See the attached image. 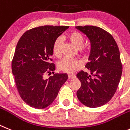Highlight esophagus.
I'll list each match as a JSON object with an SVG mask.
<instances>
[{
	"instance_id": "34e87169",
	"label": "esophagus",
	"mask_w": 130,
	"mask_h": 130,
	"mask_svg": "<svg viewBox=\"0 0 130 130\" xmlns=\"http://www.w3.org/2000/svg\"><path fill=\"white\" fill-rule=\"evenodd\" d=\"M76 78V76L73 74H69V79H74Z\"/></svg>"
}]
</instances>
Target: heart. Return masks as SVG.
Here are the masks:
<instances>
[{
	"instance_id": "obj_1",
	"label": "heart",
	"mask_w": 130,
	"mask_h": 130,
	"mask_svg": "<svg viewBox=\"0 0 130 130\" xmlns=\"http://www.w3.org/2000/svg\"><path fill=\"white\" fill-rule=\"evenodd\" d=\"M67 38L70 42L77 49L83 50L82 46L84 43V38L82 34L78 32H73L69 34ZM62 40L60 37L56 38L54 42L52 47L53 54L57 57H60L61 56ZM82 65V62L78 59L71 58H64L58 63V68L65 73H74L80 68Z\"/></svg>"
}]
</instances>
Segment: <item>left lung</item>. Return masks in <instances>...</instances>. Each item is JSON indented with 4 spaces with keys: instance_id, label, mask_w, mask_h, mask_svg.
Masks as SVG:
<instances>
[{
    "instance_id": "1",
    "label": "left lung",
    "mask_w": 130,
    "mask_h": 130,
    "mask_svg": "<svg viewBox=\"0 0 130 130\" xmlns=\"http://www.w3.org/2000/svg\"><path fill=\"white\" fill-rule=\"evenodd\" d=\"M90 40L89 62L86 67L90 74L81 71L76 76L81 86L76 92L78 100L86 107L104 105L113 97L122 73L120 55L111 35L95 26H77Z\"/></svg>"
}]
</instances>
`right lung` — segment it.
I'll list each match as a JSON object with an SVG mask.
<instances>
[{"mask_svg": "<svg viewBox=\"0 0 130 130\" xmlns=\"http://www.w3.org/2000/svg\"><path fill=\"white\" fill-rule=\"evenodd\" d=\"M69 26L45 25L26 31L18 42L12 63L17 89L28 105L44 109L51 105L68 79L67 73H57L48 79L46 73L56 69L50 63L56 38ZM54 73V72H53Z\"/></svg>", "mask_w": 130, "mask_h": 130, "instance_id": "add662e5", "label": "right lung"}]
</instances>
